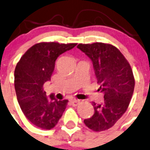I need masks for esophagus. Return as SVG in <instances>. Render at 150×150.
<instances>
[{
	"mask_svg": "<svg viewBox=\"0 0 150 150\" xmlns=\"http://www.w3.org/2000/svg\"><path fill=\"white\" fill-rule=\"evenodd\" d=\"M70 103L72 105H74V106H76V105H78V104H79L80 100H78V99H71Z\"/></svg>",
	"mask_w": 150,
	"mask_h": 150,
	"instance_id": "34e87169",
	"label": "esophagus"
}]
</instances>
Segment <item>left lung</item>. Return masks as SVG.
Here are the masks:
<instances>
[{
	"mask_svg": "<svg viewBox=\"0 0 150 150\" xmlns=\"http://www.w3.org/2000/svg\"><path fill=\"white\" fill-rule=\"evenodd\" d=\"M92 61L98 91L103 93L101 103L92 102L94 114L84 123L95 132L112 127L127 111L133 95L134 78L130 64L116 48L108 44L78 45Z\"/></svg>",
	"mask_w": 150,
	"mask_h": 150,
	"instance_id": "obj_1",
	"label": "left lung"
}]
</instances>
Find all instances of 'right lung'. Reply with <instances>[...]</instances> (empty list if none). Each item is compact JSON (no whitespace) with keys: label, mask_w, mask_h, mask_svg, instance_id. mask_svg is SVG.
Here are the masks:
<instances>
[{"label":"right lung","mask_w":150,"mask_h":150,"mask_svg":"<svg viewBox=\"0 0 150 150\" xmlns=\"http://www.w3.org/2000/svg\"><path fill=\"white\" fill-rule=\"evenodd\" d=\"M76 45L57 42L36 44L17 63L14 72L17 100L28 120L39 128L52 129L65 110L68 100H57L53 94L47 97L43 86L51 80L58 57Z\"/></svg>","instance_id":"obj_1"}]
</instances>
